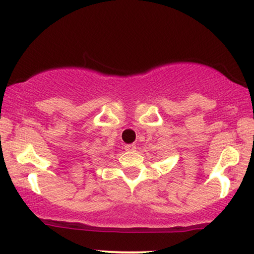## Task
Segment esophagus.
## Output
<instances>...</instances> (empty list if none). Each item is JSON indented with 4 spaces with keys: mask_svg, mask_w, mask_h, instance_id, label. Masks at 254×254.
<instances>
[{
    "mask_svg": "<svg viewBox=\"0 0 254 254\" xmlns=\"http://www.w3.org/2000/svg\"><path fill=\"white\" fill-rule=\"evenodd\" d=\"M135 149H136L135 144H127V145H125V150H127V151H133Z\"/></svg>",
    "mask_w": 254,
    "mask_h": 254,
    "instance_id": "34e87169",
    "label": "esophagus"
}]
</instances>
